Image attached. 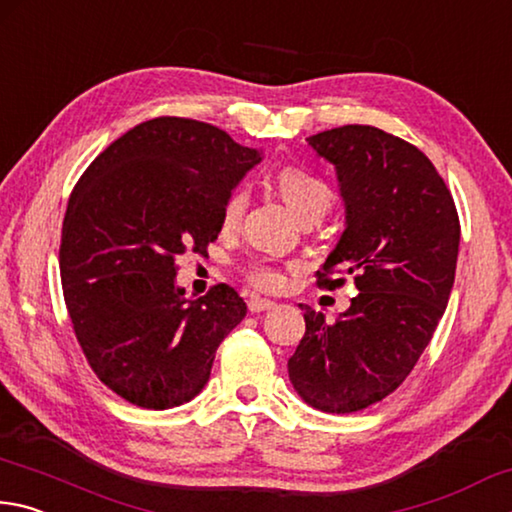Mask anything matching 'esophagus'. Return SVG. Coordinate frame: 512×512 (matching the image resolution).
Listing matches in <instances>:
<instances>
[{
  "label": "esophagus",
  "instance_id": "1",
  "mask_svg": "<svg viewBox=\"0 0 512 512\" xmlns=\"http://www.w3.org/2000/svg\"><path fill=\"white\" fill-rule=\"evenodd\" d=\"M249 312H265V310H272L276 303L270 301V299H258V297H251L249 299Z\"/></svg>",
  "mask_w": 512,
  "mask_h": 512
}]
</instances>
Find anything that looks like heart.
I'll list each match as a JSON object with an SVG mask.
<instances>
[{"mask_svg":"<svg viewBox=\"0 0 512 512\" xmlns=\"http://www.w3.org/2000/svg\"><path fill=\"white\" fill-rule=\"evenodd\" d=\"M276 186L283 195V200L288 202L290 209L294 211L299 220L310 218V215H319L324 218L328 213L330 204H333V188H330L324 179L317 175H310L301 168H283L279 175H276ZM249 204V188L247 186H238L233 191L227 202H224V211H222V220L227 227H233L242 220V215L247 211ZM247 281L254 285L258 290H267V292H276L285 285V274L265 261L251 263L245 270Z\"/></svg>","mask_w":512,"mask_h":512,"instance_id":"1","label":"heart"}]
</instances>
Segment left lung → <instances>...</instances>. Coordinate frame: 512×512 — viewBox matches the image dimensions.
<instances>
[{"label": "left lung", "mask_w": 512, "mask_h": 512, "mask_svg": "<svg viewBox=\"0 0 512 512\" xmlns=\"http://www.w3.org/2000/svg\"><path fill=\"white\" fill-rule=\"evenodd\" d=\"M306 141L335 166L346 209L317 285L335 290L353 274L360 294L335 324L301 306L306 335L288 373L310 407L353 414L396 391L432 342L454 285L461 224L432 161L400 137L342 125Z\"/></svg>", "instance_id": "left-lung-1"}]
</instances>
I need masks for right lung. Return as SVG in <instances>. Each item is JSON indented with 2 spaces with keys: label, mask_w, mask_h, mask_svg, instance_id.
Returning a JSON list of instances; mask_svg holds the SVG:
<instances>
[{
  "label": "right lung",
  "mask_w": 512,
  "mask_h": 512,
  "mask_svg": "<svg viewBox=\"0 0 512 512\" xmlns=\"http://www.w3.org/2000/svg\"><path fill=\"white\" fill-rule=\"evenodd\" d=\"M261 152L211 123L159 116L110 143L71 191L60 240L67 312L92 371L143 409L193 400L247 315L229 285L177 288V256L206 254L224 202Z\"/></svg>",
  "instance_id": "add662e5"
}]
</instances>
